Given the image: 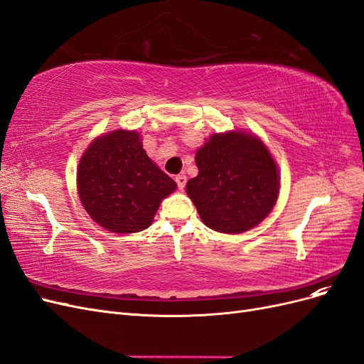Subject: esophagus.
Masks as SVG:
<instances>
[{
	"mask_svg": "<svg viewBox=\"0 0 364 364\" xmlns=\"http://www.w3.org/2000/svg\"><path fill=\"white\" fill-rule=\"evenodd\" d=\"M176 183H178V188L183 190L186 185V176L185 174H178L176 176Z\"/></svg>",
	"mask_w": 364,
	"mask_h": 364,
	"instance_id": "obj_1",
	"label": "esophagus"
}]
</instances>
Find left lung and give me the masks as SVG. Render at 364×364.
<instances>
[{
    "label": "left lung",
    "instance_id": "1",
    "mask_svg": "<svg viewBox=\"0 0 364 364\" xmlns=\"http://www.w3.org/2000/svg\"><path fill=\"white\" fill-rule=\"evenodd\" d=\"M199 174L186 194L202 222L217 232L240 234L257 226L277 202V164L262 142L243 132L213 135L196 153Z\"/></svg>",
    "mask_w": 364,
    "mask_h": 364
}]
</instances>
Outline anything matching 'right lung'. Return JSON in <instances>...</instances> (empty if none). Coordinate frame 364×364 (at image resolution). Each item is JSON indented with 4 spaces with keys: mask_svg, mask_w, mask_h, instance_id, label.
<instances>
[{
    "mask_svg": "<svg viewBox=\"0 0 364 364\" xmlns=\"http://www.w3.org/2000/svg\"><path fill=\"white\" fill-rule=\"evenodd\" d=\"M176 182L158 168L136 132L115 130L97 138L77 170V190L86 213L117 234L147 229Z\"/></svg>",
    "mask_w": 364,
    "mask_h": 364,
    "instance_id": "1",
    "label": "right lung"
}]
</instances>
